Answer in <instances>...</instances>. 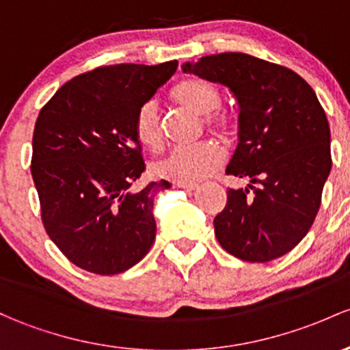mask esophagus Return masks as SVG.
<instances>
[{
    "mask_svg": "<svg viewBox=\"0 0 350 350\" xmlns=\"http://www.w3.org/2000/svg\"><path fill=\"white\" fill-rule=\"evenodd\" d=\"M176 185H178L180 189L189 190V191H191V190H197V189H198V185H195V183H176Z\"/></svg>",
    "mask_w": 350,
    "mask_h": 350,
    "instance_id": "esophagus-1",
    "label": "esophagus"
}]
</instances>
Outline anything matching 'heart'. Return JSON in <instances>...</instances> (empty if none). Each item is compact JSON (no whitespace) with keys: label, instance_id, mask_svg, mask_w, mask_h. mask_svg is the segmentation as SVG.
<instances>
[{"label":"heart","instance_id":"b5f03b06","mask_svg":"<svg viewBox=\"0 0 350 350\" xmlns=\"http://www.w3.org/2000/svg\"><path fill=\"white\" fill-rule=\"evenodd\" d=\"M172 98L178 107L202 116V123L208 131L228 137L237 129V118L227 108L220 107L221 93L215 85L202 78H187L172 92ZM133 130L138 142L150 150L163 145V130L159 107L153 100L145 101L135 113ZM224 163V153L213 142H200L193 146L174 148L155 163V172L161 178L176 183H195L213 175Z\"/></svg>","mask_w":350,"mask_h":350}]
</instances>
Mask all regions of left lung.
Returning <instances> with one entry per match:
<instances>
[{
	"label": "left lung",
	"instance_id": "8db88e82",
	"mask_svg": "<svg viewBox=\"0 0 350 350\" xmlns=\"http://www.w3.org/2000/svg\"><path fill=\"white\" fill-rule=\"evenodd\" d=\"M185 73L228 86L239 100V146L227 175L249 178L228 189L213 220L228 254L270 262L310 230L332 167L330 129L314 90L295 71L245 53L202 56Z\"/></svg>",
	"mask_w": 350,
	"mask_h": 350
}]
</instances>
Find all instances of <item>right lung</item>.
<instances>
[{
    "label": "right lung",
    "mask_w": 350,
    "mask_h": 350,
    "mask_svg": "<svg viewBox=\"0 0 350 350\" xmlns=\"http://www.w3.org/2000/svg\"><path fill=\"white\" fill-rule=\"evenodd\" d=\"M176 66V59L100 66L66 81L41 108L31 157L41 221L80 269L122 273L155 242L153 198L170 183L130 191L145 172L133 120Z\"/></svg>",
    "instance_id": "1"
}]
</instances>
